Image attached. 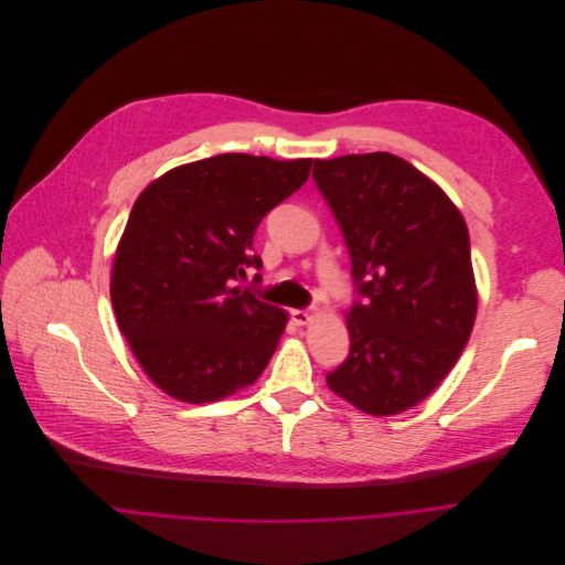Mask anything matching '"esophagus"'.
I'll list each match as a JSON object with an SVG mask.
<instances>
[{
    "label": "esophagus",
    "instance_id": "1",
    "mask_svg": "<svg viewBox=\"0 0 565 565\" xmlns=\"http://www.w3.org/2000/svg\"><path fill=\"white\" fill-rule=\"evenodd\" d=\"M291 320L296 324H307L311 320V311L309 309H291Z\"/></svg>",
    "mask_w": 565,
    "mask_h": 565
}]
</instances>
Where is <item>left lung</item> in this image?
<instances>
[{"instance_id": "8db88e82", "label": "left lung", "mask_w": 565, "mask_h": 565, "mask_svg": "<svg viewBox=\"0 0 565 565\" xmlns=\"http://www.w3.org/2000/svg\"><path fill=\"white\" fill-rule=\"evenodd\" d=\"M313 180L343 232L356 285L350 354L327 385L367 414L405 412L457 365L475 327L466 220L392 153L316 160Z\"/></svg>"}]
</instances>
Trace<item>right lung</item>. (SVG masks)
Here are the masks:
<instances>
[{
    "mask_svg": "<svg viewBox=\"0 0 565 565\" xmlns=\"http://www.w3.org/2000/svg\"><path fill=\"white\" fill-rule=\"evenodd\" d=\"M309 169L311 160L222 153L171 169L136 200L110 302L138 363L169 396L220 401L267 367L287 313L238 280L263 267L258 224Z\"/></svg>",
    "mask_w": 565,
    "mask_h": 565,
    "instance_id": "right-lung-1",
    "label": "right lung"
}]
</instances>
